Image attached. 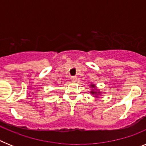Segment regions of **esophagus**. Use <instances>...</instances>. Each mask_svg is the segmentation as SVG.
Wrapping results in <instances>:
<instances>
[{
  "mask_svg": "<svg viewBox=\"0 0 146 146\" xmlns=\"http://www.w3.org/2000/svg\"><path fill=\"white\" fill-rule=\"evenodd\" d=\"M71 80L72 82H77V77H71Z\"/></svg>",
  "mask_w": 146,
  "mask_h": 146,
  "instance_id": "1",
  "label": "esophagus"
}]
</instances>
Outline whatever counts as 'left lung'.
Segmentation results:
<instances>
[{"label":"left lung","instance_id":"8db88e82","mask_svg":"<svg viewBox=\"0 0 146 146\" xmlns=\"http://www.w3.org/2000/svg\"><path fill=\"white\" fill-rule=\"evenodd\" d=\"M90 88H91V91H90V93L92 94L94 98H96H96H99L102 96L101 94L102 92L100 91V90L96 88V85L94 84V83H91V84L90 85Z\"/></svg>","mask_w":146,"mask_h":146}]
</instances>
